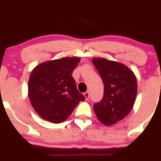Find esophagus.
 <instances>
[{"label": "esophagus", "mask_w": 161, "mask_h": 161, "mask_svg": "<svg viewBox=\"0 0 161 161\" xmlns=\"http://www.w3.org/2000/svg\"><path fill=\"white\" fill-rule=\"evenodd\" d=\"M84 96L86 97V100H89V98H90V92H89V91L84 92Z\"/></svg>", "instance_id": "1"}]
</instances>
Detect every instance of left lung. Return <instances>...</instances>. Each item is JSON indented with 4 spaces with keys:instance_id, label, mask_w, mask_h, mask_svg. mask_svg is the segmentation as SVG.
Segmentation results:
<instances>
[{
    "instance_id": "obj_1",
    "label": "left lung",
    "mask_w": 161,
    "mask_h": 161,
    "mask_svg": "<svg viewBox=\"0 0 161 161\" xmlns=\"http://www.w3.org/2000/svg\"><path fill=\"white\" fill-rule=\"evenodd\" d=\"M92 64L103 80L104 90L93 110L105 125H111L125 118L131 111L137 94L134 73L125 64L104 58H93Z\"/></svg>"
}]
</instances>
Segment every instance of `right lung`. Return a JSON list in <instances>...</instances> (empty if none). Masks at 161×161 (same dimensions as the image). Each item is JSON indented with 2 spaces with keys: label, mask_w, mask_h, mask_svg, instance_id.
Returning <instances> with one entry per match:
<instances>
[{
  "label": "right lung",
  "mask_w": 161,
  "mask_h": 161,
  "mask_svg": "<svg viewBox=\"0 0 161 161\" xmlns=\"http://www.w3.org/2000/svg\"><path fill=\"white\" fill-rule=\"evenodd\" d=\"M79 58H64L39 64L31 72L28 90L36 112L50 122L65 121L85 97L78 91L73 71Z\"/></svg>",
  "instance_id": "right-lung-1"
}]
</instances>
